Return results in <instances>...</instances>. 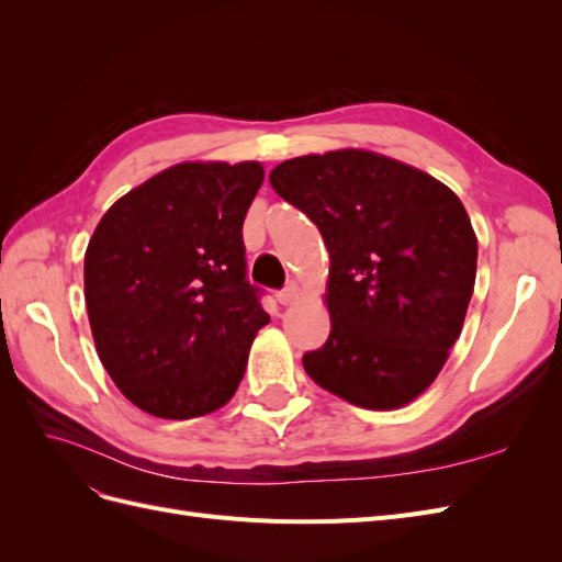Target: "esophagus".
<instances>
[{"label":"esophagus","mask_w":562,"mask_h":562,"mask_svg":"<svg viewBox=\"0 0 562 562\" xmlns=\"http://www.w3.org/2000/svg\"><path fill=\"white\" fill-rule=\"evenodd\" d=\"M297 295H300L297 283H288L283 291L277 293V300H279V304H293L297 300Z\"/></svg>","instance_id":"1"}]
</instances>
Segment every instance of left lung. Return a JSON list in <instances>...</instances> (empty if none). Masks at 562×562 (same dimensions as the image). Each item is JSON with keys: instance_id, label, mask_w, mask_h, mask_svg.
<instances>
[{"instance_id": "8db88e82", "label": "left lung", "mask_w": 562, "mask_h": 562, "mask_svg": "<svg viewBox=\"0 0 562 562\" xmlns=\"http://www.w3.org/2000/svg\"><path fill=\"white\" fill-rule=\"evenodd\" d=\"M274 192L310 215L330 252L326 345L307 375L366 411H396L443 370L464 326L479 239L448 184L368 149L279 164Z\"/></svg>"}]
</instances>
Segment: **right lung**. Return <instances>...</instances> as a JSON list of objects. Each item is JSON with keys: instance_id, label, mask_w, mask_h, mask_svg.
Listing matches in <instances>:
<instances>
[{"instance_id": "right-lung-1", "label": "right lung", "mask_w": 562, "mask_h": 562, "mask_svg": "<svg viewBox=\"0 0 562 562\" xmlns=\"http://www.w3.org/2000/svg\"><path fill=\"white\" fill-rule=\"evenodd\" d=\"M260 161H182L116 199L83 255L100 363L143 413H215L244 380L269 323L246 281L244 217Z\"/></svg>"}]
</instances>
